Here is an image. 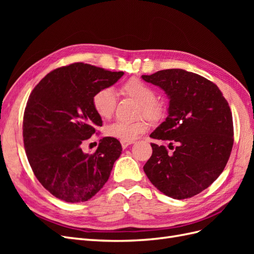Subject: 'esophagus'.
Instances as JSON below:
<instances>
[{
    "mask_svg": "<svg viewBox=\"0 0 254 254\" xmlns=\"http://www.w3.org/2000/svg\"><path fill=\"white\" fill-rule=\"evenodd\" d=\"M133 142H125V141H121V144H122V148L123 149H126L129 145H131Z\"/></svg>",
    "mask_w": 254,
    "mask_h": 254,
    "instance_id": "obj_1",
    "label": "esophagus"
}]
</instances>
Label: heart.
<instances>
[{
    "mask_svg": "<svg viewBox=\"0 0 254 254\" xmlns=\"http://www.w3.org/2000/svg\"><path fill=\"white\" fill-rule=\"evenodd\" d=\"M122 93L139 103L137 115H143L151 123H157L165 115V105L156 99V92L147 83L136 77L129 78L122 84ZM93 108L99 118L109 119L117 106V95L110 88L98 90L92 98ZM149 129V123L145 119H139L133 122L117 121L106 128V134L113 139L131 142L137 136Z\"/></svg>",
    "mask_w": 254,
    "mask_h": 254,
    "instance_id": "heart-1",
    "label": "heart"
}]
</instances>
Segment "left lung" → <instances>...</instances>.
Returning <instances> with one entry per match:
<instances>
[{"label":"left lung","instance_id":"1","mask_svg":"<svg viewBox=\"0 0 254 254\" xmlns=\"http://www.w3.org/2000/svg\"><path fill=\"white\" fill-rule=\"evenodd\" d=\"M170 98L168 115L150 137L152 155L144 172L160 191L174 199L190 198L216 180L233 146L232 113L216 84L202 76L170 68L142 75ZM175 142L176 146L172 144Z\"/></svg>","mask_w":254,"mask_h":254}]
</instances>
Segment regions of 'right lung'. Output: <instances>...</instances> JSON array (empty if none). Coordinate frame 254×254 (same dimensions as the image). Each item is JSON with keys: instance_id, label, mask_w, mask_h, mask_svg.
I'll return each instance as SVG.
<instances>
[{"instance_id": "add662e5", "label": "right lung", "mask_w": 254, "mask_h": 254, "mask_svg": "<svg viewBox=\"0 0 254 254\" xmlns=\"http://www.w3.org/2000/svg\"><path fill=\"white\" fill-rule=\"evenodd\" d=\"M123 75L76 63L50 72L30 93L23 117L26 156L36 178L56 198L87 201L108 181L121 143L103 137L93 155L81 146L103 125L93 95Z\"/></svg>"}]
</instances>
